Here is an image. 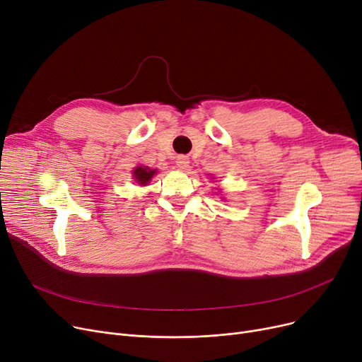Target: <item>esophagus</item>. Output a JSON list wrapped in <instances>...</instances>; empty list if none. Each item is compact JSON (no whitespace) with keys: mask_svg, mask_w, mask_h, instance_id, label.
Masks as SVG:
<instances>
[{"mask_svg":"<svg viewBox=\"0 0 362 362\" xmlns=\"http://www.w3.org/2000/svg\"><path fill=\"white\" fill-rule=\"evenodd\" d=\"M176 165L180 170H186L187 165H189V160L185 156H179V157H176Z\"/></svg>","mask_w":362,"mask_h":362,"instance_id":"34e87169","label":"esophagus"}]
</instances>
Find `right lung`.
Returning <instances> with one entry per match:
<instances>
[{
	"instance_id": "1",
	"label": "right lung",
	"mask_w": 362,
	"mask_h": 362,
	"mask_svg": "<svg viewBox=\"0 0 362 362\" xmlns=\"http://www.w3.org/2000/svg\"><path fill=\"white\" fill-rule=\"evenodd\" d=\"M156 173H157V170H152L146 165H139L133 170V179H135V182H138V185L145 186L149 183V180L152 177H154Z\"/></svg>"
}]
</instances>
